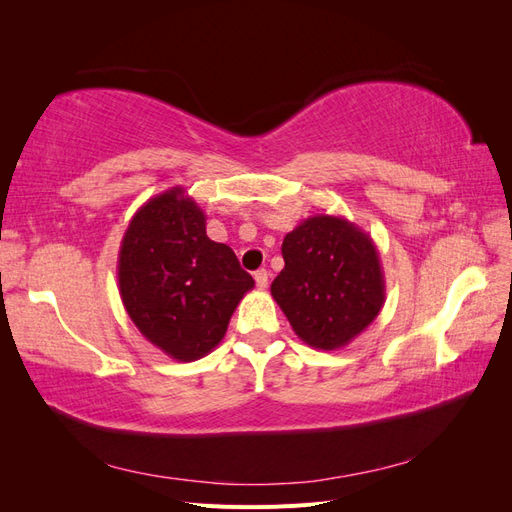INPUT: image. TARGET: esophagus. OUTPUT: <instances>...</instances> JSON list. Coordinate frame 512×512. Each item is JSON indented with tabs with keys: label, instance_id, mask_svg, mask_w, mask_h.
Listing matches in <instances>:
<instances>
[{
	"label": "esophagus",
	"instance_id": "34e87169",
	"mask_svg": "<svg viewBox=\"0 0 512 512\" xmlns=\"http://www.w3.org/2000/svg\"><path fill=\"white\" fill-rule=\"evenodd\" d=\"M254 280H256V286H258L260 290H265V288L269 286V273H267V269L256 271V273H254Z\"/></svg>",
	"mask_w": 512,
	"mask_h": 512
}]
</instances>
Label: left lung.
Instances as JSON below:
<instances>
[{
    "mask_svg": "<svg viewBox=\"0 0 512 512\" xmlns=\"http://www.w3.org/2000/svg\"><path fill=\"white\" fill-rule=\"evenodd\" d=\"M284 269L271 284L292 331L316 350H339L384 305L380 254L365 230L342 215H312L284 237Z\"/></svg>",
    "mask_w": 512,
    "mask_h": 512,
    "instance_id": "obj_1",
    "label": "left lung"
}]
</instances>
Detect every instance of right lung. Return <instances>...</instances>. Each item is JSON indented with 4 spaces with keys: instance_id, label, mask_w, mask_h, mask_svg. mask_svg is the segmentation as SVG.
<instances>
[{
    "instance_id": "add662e5",
    "label": "right lung",
    "mask_w": 512,
    "mask_h": 512,
    "mask_svg": "<svg viewBox=\"0 0 512 512\" xmlns=\"http://www.w3.org/2000/svg\"><path fill=\"white\" fill-rule=\"evenodd\" d=\"M117 280L136 329L181 363L203 359L222 342L232 312L254 288L235 252L207 237V215L181 185L132 215Z\"/></svg>"
}]
</instances>
